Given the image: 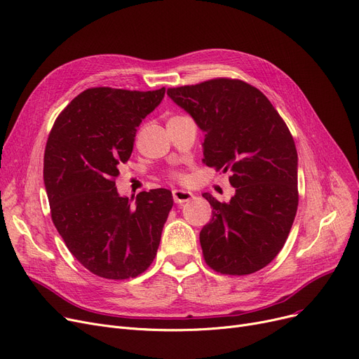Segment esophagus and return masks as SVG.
<instances>
[{
  "label": "esophagus",
  "mask_w": 359,
  "mask_h": 359,
  "mask_svg": "<svg viewBox=\"0 0 359 359\" xmlns=\"http://www.w3.org/2000/svg\"><path fill=\"white\" fill-rule=\"evenodd\" d=\"M194 198V194L189 191H183V189H175L173 191V199L176 204H183V202H188Z\"/></svg>",
  "instance_id": "1"
}]
</instances>
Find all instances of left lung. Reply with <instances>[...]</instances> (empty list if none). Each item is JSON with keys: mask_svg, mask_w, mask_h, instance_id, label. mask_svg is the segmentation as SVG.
Listing matches in <instances>:
<instances>
[{"mask_svg": "<svg viewBox=\"0 0 359 359\" xmlns=\"http://www.w3.org/2000/svg\"><path fill=\"white\" fill-rule=\"evenodd\" d=\"M167 95L205 132L204 161L230 171L236 194L220 202L204 194L212 218L199 242L208 266L222 274H251L270 264L289 236L298 210V152L264 93L238 79L170 88Z\"/></svg>", "mask_w": 359, "mask_h": 359, "instance_id": "obj_1", "label": "left lung"}]
</instances>
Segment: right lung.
<instances>
[{"label": "right lung", "mask_w": 359, "mask_h": 359, "mask_svg": "<svg viewBox=\"0 0 359 359\" xmlns=\"http://www.w3.org/2000/svg\"><path fill=\"white\" fill-rule=\"evenodd\" d=\"M164 93L86 89L61 111L46 141L43 183L53 223L74 258L100 277H136L157 255L173 195L152 189L132 204L114 180L130 158L136 128Z\"/></svg>", "instance_id": "add662e5"}]
</instances>
